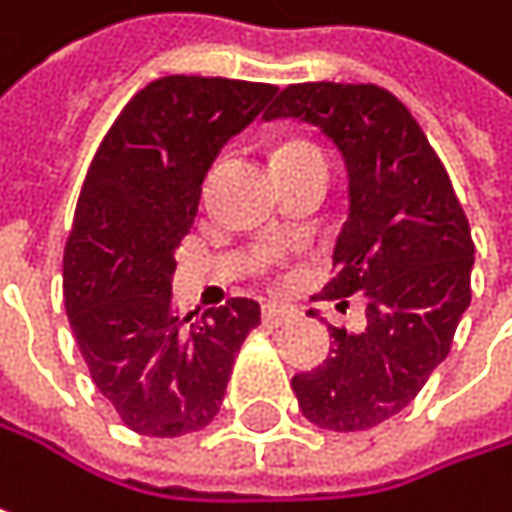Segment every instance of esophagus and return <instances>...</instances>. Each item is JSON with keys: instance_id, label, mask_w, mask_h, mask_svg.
<instances>
[{"instance_id": "esophagus-1", "label": "esophagus", "mask_w": 512, "mask_h": 512, "mask_svg": "<svg viewBox=\"0 0 512 512\" xmlns=\"http://www.w3.org/2000/svg\"><path fill=\"white\" fill-rule=\"evenodd\" d=\"M260 314H263V323H269V326H281V323H287V320H293V317H296V308H290V305H278V302H266Z\"/></svg>"}]
</instances>
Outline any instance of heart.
<instances>
[{
  "label": "heart",
  "mask_w": 512,
  "mask_h": 512,
  "mask_svg": "<svg viewBox=\"0 0 512 512\" xmlns=\"http://www.w3.org/2000/svg\"><path fill=\"white\" fill-rule=\"evenodd\" d=\"M305 154H320V148H317V145H311V142L293 139V142H287V145H281V148H278L275 159H290V156H305Z\"/></svg>",
  "instance_id": "heart-1"
}]
</instances>
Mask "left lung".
Here are the masks:
<instances>
[{
  "label": "left lung",
  "mask_w": 512,
  "mask_h": 512,
  "mask_svg": "<svg viewBox=\"0 0 512 512\" xmlns=\"http://www.w3.org/2000/svg\"><path fill=\"white\" fill-rule=\"evenodd\" d=\"M263 118L320 127L347 162L350 219L323 296L347 305L361 293L367 329L353 335L332 326L326 361L290 385L314 427L370 430L406 409L451 353L471 302L465 210L412 112L379 85H287Z\"/></svg>",
  "instance_id": "8db88e82"
}]
</instances>
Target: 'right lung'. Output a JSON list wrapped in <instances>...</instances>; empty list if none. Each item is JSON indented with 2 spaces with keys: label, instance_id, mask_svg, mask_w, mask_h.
Returning <instances> with one entry per match:
<instances>
[{
  "label": "right lung",
  "instance_id": "obj_1",
  "mask_svg": "<svg viewBox=\"0 0 512 512\" xmlns=\"http://www.w3.org/2000/svg\"><path fill=\"white\" fill-rule=\"evenodd\" d=\"M269 82L162 76L115 118L88 165L64 243V308L97 391L142 436L204 430L225 397L255 299L192 319L171 296L174 249L222 145L275 97Z\"/></svg>",
  "mask_w": 512,
  "mask_h": 512
}]
</instances>
